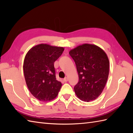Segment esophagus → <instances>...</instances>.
Segmentation results:
<instances>
[{
	"label": "esophagus",
	"instance_id": "esophagus-1",
	"mask_svg": "<svg viewBox=\"0 0 133 133\" xmlns=\"http://www.w3.org/2000/svg\"><path fill=\"white\" fill-rule=\"evenodd\" d=\"M68 79H68V78H67V77H65L64 78V82H67V81H68Z\"/></svg>",
	"mask_w": 133,
	"mask_h": 133
}]
</instances>
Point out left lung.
Segmentation results:
<instances>
[{
	"instance_id": "obj_1",
	"label": "left lung",
	"mask_w": 133,
	"mask_h": 133,
	"mask_svg": "<svg viewBox=\"0 0 133 133\" xmlns=\"http://www.w3.org/2000/svg\"><path fill=\"white\" fill-rule=\"evenodd\" d=\"M75 61L79 82L74 87L75 94L84 102L96 99L105 87L110 63L106 52L97 45L84 43L69 51Z\"/></svg>"
}]
</instances>
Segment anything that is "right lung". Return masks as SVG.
Wrapping results in <instances>:
<instances>
[{"mask_svg": "<svg viewBox=\"0 0 133 133\" xmlns=\"http://www.w3.org/2000/svg\"><path fill=\"white\" fill-rule=\"evenodd\" d=\"M64 49L41 43L30 49L23 62V72L29 91L42 102L53 100L58 94L62 83L56 79L54 63Z\"/></svg>", "mask_w": 133, "mask_h": 133, "instance_id": "right-lung-1", "label": "right lung"}]
</instances>
